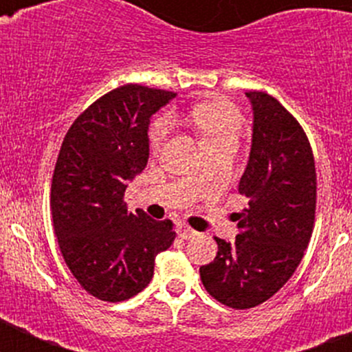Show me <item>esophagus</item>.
Masks as SVG:
<instances>
[{
  "instance_id": "1",
  "label": "esophagus",
  "mask_w": 352,
  "mask_h": 352,
  "mask_svg": "<svg viewBox=\"0 0 352 352\" xmlns=\"http://www.w3.org/2000/svg\"><path fill=\"white\" fill-rule=\"evenodd\" d=\"M176 231H178V234L185 239L194 238V236L197 234V231H194V229L186 226V223H178V229H176Z\"/></svg>"
}]
</instances>
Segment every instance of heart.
<instances>
[{
    "mask_svg": "<svg viewBox=\"0 0 352 352\" xmlns=\"http://www.w3.org/2000/svg\"><path fill=\"white\" fill-rule=\"evenodd\" d=\"M190 125L197 130L201 142L206 144L219 139H236L241 129V114L229 102L204 100L195 104L188 114ZM167 121L158 118L149 129V141L153 148H158L167 135Z\"/></svg>",
    "mask_w": 352,
    "mask_h": 352,
    "instance_id": "obj_1",
    "label": "heart"
}]
</instances>
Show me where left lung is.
<instances>
[{
  "label": "left lung",
  "mask_w": 352,
  "mask_h": 352,
  "mask_svg": "<svg viewBox=\"0 0 352 352\" xmlns=\"http://www.w3.org/2000/svg\"><path fill=\"white\" fill-rule=\"evenodd\" d=\"M254 111L252 148L239 194L234 243L214 238L219 252L201 266L204 289L231 309L270 300L296 272L316 220V162L296 118L263 91L245 93Z\"/></svg>",
  "instance_id": "left-lung-1"
}]
</instances>
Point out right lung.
<instances>
[{
  "instance_id": "right-lung-1",
  "label": "right lung",
  "mask_w": 352,
  "mask_h": 352,
  "mask_svg": "<svg viewBox=\"0 0 352 352\" xmlns=\"http://www.w3.org/2000/svg\"><path fill=\"white\" fill-rule=\"evenodd\" d=\"M176 93L125 84L100 96L68 129L51 186L54 232L72 275L98 300L125 301L153 278L173 245L170 220L123 203L149 158V120Z\"/></svg>"
}]
</instances>
